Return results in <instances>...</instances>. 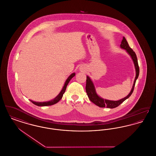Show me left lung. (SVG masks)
<instances>
[{"label":"left lung","instance_id":"1","mask_svg":"<svg viewBox=\"0 0 156 156\" xmlns=\"http://www.w3.org/2000/svg\"><path fill=\"white\" fill-rule=\"evenodd\" d=\"M120 47L122 49H124L127 52L128 54L130 55V56L131 57V58L133 61L134 64L135 69H136V78H135V80L134 81L132 89L127 96H126L125 98L121 99L118 101H111V100L102 98L97 95L96 91H95V89L94 85L92 83L91 80L90 79V78L88 76H87V81H86L87 83H86L85 89H86V92L87 94V95H88V98H90V101L92 102L94 104H95L96 105L101 107V108H104V107H107V108H115L119 105L126 100L128 98L131 96V95L132 94L133 92L134 91V86L136 84V80L139 75L140 69H139V66L138 64L137 56H136V53L133 51V50L129 46L128 42L124 37H123V39L121 41Z\"/></svg>","mask_w":156,"mask_h":156}]
</instances>
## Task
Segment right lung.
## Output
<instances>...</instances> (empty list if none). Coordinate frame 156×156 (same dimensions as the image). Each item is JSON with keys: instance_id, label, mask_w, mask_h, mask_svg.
<instances>
[{"instance_id": "obj_1", "label": "right lung", "mask_w": 156, "mask_h": 156, "mask_svg": "<svg viewBox=\"0 0 156 156\" xmlns=\"http://www.w3.org/2000/svg\"><path fill=\"white\" fill-rule=\"evenodd\" d=\"M75 75V73H73L69 76V77L67 78V80H66V81L61 91L60 92V93L52 100L46 101V102H35V101H32V100H30V101H31L34 104L37 105V106H49V105H52L55 104L56 103H57L58 102H59V100H61V98H62L63 94H64L65 92L66 87H67L68 83H69L70 80L73 78Z\"/></svg>"}]
</instances>
